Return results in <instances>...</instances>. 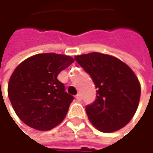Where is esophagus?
Listing matches in <instances>:
<instances>
[{"label": "esophagus", "mask_w": 153, "mask_h": 153, "mask_svg": "<svg viewBox=\"0 0 153 153\" xmlns=\"http://www.w3.org/2000/svg\"><path fill=\"white\" fill-rule=\"evenodd\" d=\"M76 98L77 101H81V100H82V96H81V94H77V95L76 96Z\"/></svg>", "instance_id": "esophagus-1"}]
</instances>
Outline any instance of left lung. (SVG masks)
Instances as JSON below:
<instances>
[{
    "mask_svg": "<svg viewBox=\"0 0 153 153\" xmlns=\"http://www.w3.org/2000/svg\"><path fill=\"white\" fill-rule=\"evenodd\" d=\"M75 60L97 90L96 100L85 107L91 123L103 132L126 126L136 112L141 93L134 72L119 59L97 52L76 56Z\"/></svg>",
    "mask_w": 153,
    "mask_h": 153,
    "instance_id": "obj_1",
    "label": "left lung"
}]
</instances>
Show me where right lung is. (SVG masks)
I'll return each mask as SVG.
<instances>
[{"label":"right lung","instance_id":"obj_1","mask_svg":"<svg viewBox=\"0 0 153 153\" xmlns=\"http://www.w3.org/2000/svg\"><path fill=\"white\" fill-rule=\"evenodd\" d=\"M74 59L55 53L33 56L14 71L7 93L20 119L39 131H49L64 119L74 97L57 79Z\"/></svg>","mask_w":153,"mask_h":153}]
</instances>
